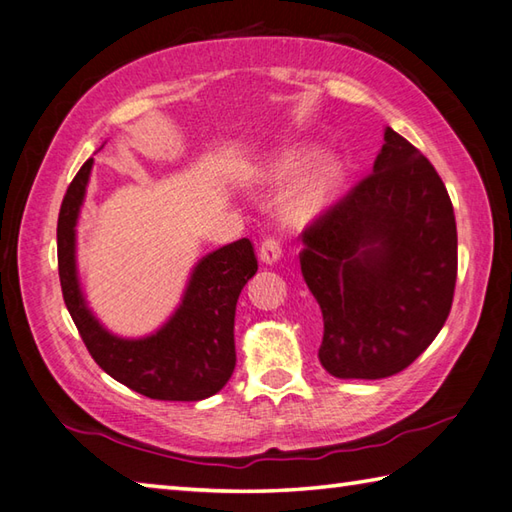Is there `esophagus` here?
Listing matches in <instances>:
<instances>
[{
    "label": "esophagus",
    "mask_w": 512,
    "mask_h": 512,
    "mask_svg": "<svg viewBox=\"0 0 512 512\" xmlns=\"http://www.w3.org/2000/svg\"><path fill=\"white\" fill-rule=\"evenodd\" d=\"M280 257H282V244H280V241H277L275 237L264 239L262 246H259V259H262L264 264H275Z\"/></svg>",
    "instance_id": "34e87169"
}]
</instances>
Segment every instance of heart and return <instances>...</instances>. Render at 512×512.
I'll return each mask as SVG.
<instances>
[{
  "label": "heart",
  "mask_w": 512,
  "mask_h": 512,
  "mask_svg": "<svg viewBox=\"0 0 512 512\" xmlns=\"http://www.w3.org/2000/svg\"><path fill=\"white\" fill-rule=\"evenodd\" d=\"M300 165V156H286L284 161L273 167V179H288V176L300 170ZM342 176H345V170H342V163L336 156L324 154L320 159H315L282 201V215L288 224L304 226L315 217H320L331 206V201L336 199Z\"/></svg>",
  "instance_id": "obj_1"
}]
</instances>
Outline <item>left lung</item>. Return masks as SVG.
Instances as JSON below:
<instances>
[{"mask_svg": "<svg viewBox=\"0 0 512 512\" xmlns=\"http://www.w3.org/2000/svg\"><path fill=\"white\" fill-rule=\"evenodd\" d=\"M302 246L331 376H394L439 336L457 284V221L441 176L392 127L374 172L302 232Z\"/></svg>", "mask_w": 512, "mask_h": 512, "instance_id": "obj_1", "label": "left lung"}]
</instances>
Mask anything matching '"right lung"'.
<instances>
[{"mask_svg":"<svg viewBox=\"0 0 512 512\" xmlns=\"http://www.w3.org/2000/svg\"><path fill=\"white\" fill-rule=\"evenodd\" d=\"M94 159L80 167L58 217V271L64 304L102 371L156 401H203L235 371V309L241 288L257 273L250 239L217 248L194 266L179 309L145 338H120L96 320L82 295L76 226Z\"/></svg>","mask_w":512,"mask_h":512,"instance_id":"add662e5","label":"right lung"}]
</instances>
